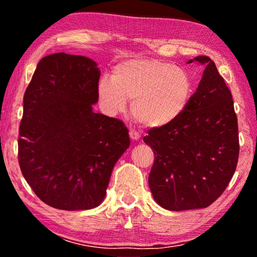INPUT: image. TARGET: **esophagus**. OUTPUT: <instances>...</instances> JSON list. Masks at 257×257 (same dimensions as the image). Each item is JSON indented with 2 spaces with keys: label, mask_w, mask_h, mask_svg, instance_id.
<instances>
[{
  "label": "esophagus",
  "mask_w": 257,
  "mask_h": 257,
  "mask_svg": "<svg viewBox=\"0 0 257 257\" xmlns=\"http://www.w3.org/2000/svg\"><path fill=\"white\" fill-rule=\"evenodd\" d=\"M129 136H130V138L133 139V141H138L139 137H141V135H139V133L136 132L135 129H130L129 130Z\"/></svg>",
  "instance_id": "esophagus-1"
}]
</instances>
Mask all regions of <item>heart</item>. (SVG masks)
Masks as SVG:
<instances>
[{
    "label": "heart",
    "instance_id": "obj_1",
    "mask_svg": "<svg viewBox=\"0 0 257 257\" xmlns=\"http://www.w3.org/2000/svg\"><path fill=\"white\" fill-rule=\"evenodd\" d=\"M191 95L188 73L170 63L132 59L119 63L110 79L98 82V96L108 113L130 111L144 127L170 124L185 111Z\"/></svg>",
    "mask_w": 257,
    "mask_h": 257
}]
</instances>
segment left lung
Instances as JSON below:
<instances>
[{
    "label": "left lung",
    "instance_id": "obj_1",
    "mask_svg": "<svg viewBox=\"0 0 257 257\" xmlns=\"http://www.w3.org/2000/svg\"><path fill=\"white\" fill-rule=\"evenodd\" d=\"M196 92L170 124L147 130L154 164L149 176L153 197L169 211L207 207L227 188L239 156L238 122L231 93L205 55Z\"/></svg>",
    "mask_w": 257,
    "mask_h": 257
}]
</instances>
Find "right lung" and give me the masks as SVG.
Returning a JSON list of instances; mask_svg holds the SVG:
<instances>
[{
    "mask_svg": "<svg viewBox=\"0 0 257 257\" xmlns=\"http://www.w3.org/2000/svg\"><path fill=\"white\" fill-rule=\"evenodd\" d=\"M99 76L92 59L55 53L38 62L25 92L21 172L37 197L59 210L98 206L130 145L122 121L93 111Z\"/></svg>",
    "mask_w": 257,
    "mask_h": 257,
    "instance_id": "right-lung-1",
    "label": "right lung"
}]
</instances>
